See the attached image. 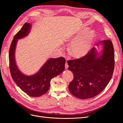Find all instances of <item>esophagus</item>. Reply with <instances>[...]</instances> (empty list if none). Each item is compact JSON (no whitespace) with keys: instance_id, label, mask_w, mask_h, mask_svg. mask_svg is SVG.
<instances>
[{"instance_id":"1","label":"esophagus","mask_w":123,"mask_h":123,"mask_svg":"<svg viewBox=\"0 0 123 123\" xmlns=\"http://www.w3.org/2000/svg\"><path fill=\"white\" fill-rule=\"evenodd\" d=\"M68 67H69L68 65V63H67V62H66V64H65V69H67L68 68Z\"/></svg>"}]
</instances>
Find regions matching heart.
I'll return each instance as SVG.
<instances>
[{"label":"heart","instance_id":"1","mask_svg":"<svg viewBox=\"0 0 123 123\" xmlns=\"http://www.w3.org/2000/svg\"><path fill=\"white\" fill-rule=\"evenodd\" d=\"M80 31L71 38L73 41L69 48V53L75 58H82L86 56L90 51L91 46L95 39V32L93 31ZM83 35H82V34Z\"/></svg>","mask_w":123,"mask_h":123}]
</instances>
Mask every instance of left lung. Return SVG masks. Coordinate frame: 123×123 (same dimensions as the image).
<instances>
[{
	"label": "left lung",
	"instance_id": "obj_1",
	"mask_svg": "<svg viewBox=\"0 0 123 123\" xmlns=\"http://www.w3.org/2000/svg\"><path fill=\"white\" fill-rule=\"evenodd\" d=\"M103 45L100 52L92 47L86 56L68 62L74 79L69 85L72 95L80 99L92 98L99 94L111 80L115 67L112 42L106 40L97 44Z\"/></svg>",
	"mask_w": 123,
	"mask_h": 123
}]
</instances>
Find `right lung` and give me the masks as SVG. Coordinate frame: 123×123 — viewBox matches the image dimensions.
<instances>
[{
  "label": "right lung",
  "mask_w": 123,
  "mask_h": 123,
  "mask_svg": "<svg viewBox=\"0 0 123 123\" xmlns=\"http://www.w3.org/2000/svg\"><path fill=\"white\" fill-rule=\"evenodd\" d=\"M31 28V23H25L14 36L10 46L8 57L11 74L16 84L28 96L37 97L47 92L50 88L51 80L61 74L65 70L66 60L62 57L50 58L35 74L28 76L21 72L16 65V45L18 39L28 35Z\"/></svg>",
  "instance_id": "1"
}]
</instances>
